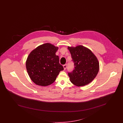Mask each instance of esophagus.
<instances>
[{
	"label": "esophagus",
	"mask_w": 123,
	"mask_h": 123,
	"mask_svg": "<svg viewBox=\"0 0 123 123\" xmlns=\"http://www.w3.org/2000/svg\"><path fill=\"white\" fill-rule=\"evenodd\" d=\"M67 64H65L63 65V67H64V70H65L66 69V67H67Z\"/></svg>",
	"instance_id": "1"
}]
</instances>
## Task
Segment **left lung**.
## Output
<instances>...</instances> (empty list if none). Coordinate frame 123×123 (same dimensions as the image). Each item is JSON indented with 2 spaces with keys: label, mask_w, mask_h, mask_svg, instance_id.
Masks as SVG:
<instances>
[{
  "label": "left lung",
  "mask_w": 123,
  "mask_h": 123,
  "mask_svg": "<svg viewBox=\"0 0 123 123\" xmlns=\"http://www.w3.org/2000/svg\"><path fill=\"white\" fill-rule=\"evenodd\" d=\"M72 61L74 70L68 72L70 80L78 87L87 85L97 76L99 70V63L92 51L81 45L68 47Z\"/></svg>",
  "instance_id": "8db88e82"
}]
</instances>
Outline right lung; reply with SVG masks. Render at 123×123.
<instances>
[{
  "mask_svg": "<svg viewBox=\"0 0 123 123\" xmlns=\"http://www.w3.org/2000/svg\"><path fill=\"white\" fill-rule=\"evenodd\" d=\"M59 47L47 43L37 47L30 53L26 67L31 80L36 84L47 86L52 84L64 68L59 64L56 53Z\"/></svg>",
  "mask_w": 123,
  "mask_h": 123,
  "instance_id": "right-lung-1",
  "label": "right lung"
}]
</instances>
